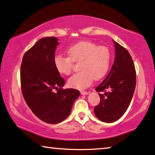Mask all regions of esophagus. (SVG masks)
<instances>
[{"label": "esophagus", "mask_w": 155, "mask_h": 155, "mask_svg": "<svg viewBox=\"0 0 155 155\" xmlns=\"http://www.w3.org/2000/svg\"><path fill=\"white\" fill-rule=\"evenodd\" d=\"M81 94L82 95H87V94H88V92L86 91H81Z\"/></svg>", "instance_id": "obj_1"}]
</instances>
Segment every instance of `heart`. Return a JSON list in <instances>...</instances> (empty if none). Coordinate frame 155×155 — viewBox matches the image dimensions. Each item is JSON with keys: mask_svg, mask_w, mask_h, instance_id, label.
I'll list each match as a JSON object with an SVG mask.
<instances>
[{"mask_svg": "<svg viewBox=\"0 0 155 155\" xmlns=\"http://www.w3.org/2000/svg\"><path fill=\"white\" fill-rule=\"evenodd\" d=\"M69 57L56 55L54 64L56 70L69 75L72 70V61H79L81 70L68 79V85L78 90H84L92 84L93 79L104 77L110 66V54L108 48L90 41H81L67 49Z\"/></svg>", "mask_w": 155, "mask_h": 155, "instance_id": "b5f03b06", "label": "heart"}]
</instances>
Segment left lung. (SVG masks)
<instances>
[{
    "mask_svg": "<svg viewBox=\"0 0 155 155\" xmlns=\"http://www.w3.org/2000/svg\"><path fill=\"white\" fill-rule=\"evenodd\" d=\"M115 59L112 68L102 82L95 88L97 92L109 91L99 94L100 103L94 112L100 120L111 123L117 121L126 112L136 87V71L130 54L126 48L113 40Z\"/></svg>",
    "mask_w": 155,
    "mask_h": 155,
    "instance_id": "obj_1",
    "label": "left lung"
}]
</instances>
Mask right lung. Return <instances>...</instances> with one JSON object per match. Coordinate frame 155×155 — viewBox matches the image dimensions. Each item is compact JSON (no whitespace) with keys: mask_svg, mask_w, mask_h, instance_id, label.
<instances>
[{"mask_svg":"<svg viewBox=\"0 0 155 155\" xmlns=\"http://www.w3.org/2000/svg\"><path fill=\"white\" fill-rule=\"evenodd\" d=\"M59 43L55 37L40 39L24 54L21 65L24 100L38 118L49 124L59 123L67 118L80 95L77 90L61 89L65 81L54 64ZM59 87L57 93L53 92Z\"/></svg>","mask_w":155,"mask_h":155,"instance_id":"add662e5","label":"right lung"}]
</instances>
